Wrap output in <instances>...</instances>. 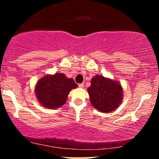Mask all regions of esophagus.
Segmentation results:
<instances>
[{"label":"esophagus","mask_w":159,"mask_h":159,"mask_svg":"<svg viewBox=\"0 0 159 159\" xmlns=\"http://www.w3.org/2000/svg\"><path fill=\"white\" fill-rule=\"evenodd\" d=\"M79 87L80 88H83V83H80V84H79Z\"/></svg>","instance_id":"esophagus-1"}]
</instances>
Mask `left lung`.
I'll return each mask as SVG.
<instances>
[{
  "label": "left lung",
  "mask_w": 159,
  "mask_h": 159,
  "mask_svg": "<svg viewBox=\"0 0 159 159\" xmlns=\"http://www.w3.org/2000/svg\"><path fill=\"white\" fill-rule=\"evenodd\" d=\"M88 92L92 105L103 113L114 111L123 100V88L120 83L100 75L91 79Z\"/></svg>",
  "instance_id": "1"
}]
</instances>
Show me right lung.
I'll return each instance as SVG.
<instances>
[{
    "label": "right lung",
    "instance_id": "right-lung-1",
    "mask_svg": "<svg viewBox=\"0 0 159 159\" xmlns=\"http://www.w3.org/2000/svg\"><path fill=\"white\" fill-rule=\"evenodd\" d=\"M78 85L72 79L62 73L47 74L37 82L35 94L41 105L55 109L66 103L69 93Z\"/></svg>",
    "mask_w": 159,
    "mask_h": 159
}]
</instances>
